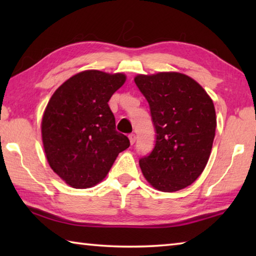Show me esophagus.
Returning a JSON list of instances; mask_svg holds the SVG:
<instances>
[{
    "label": "esophagus",
    "instance_id": "obj_1",
    "mask_svg": "<svg viewBox=\"0 0 256 256\" xmlns=\"http://www.w3.org/2000/svg\"><path fill=\"white\" fill-rule=\"evenodd\" d=\"M128 138H130V144H134V142H136V134L134 133H131V134H128Z\"/></svg>",
    "mask_w": 256,
    "mask_h": 256
}]
</instances>
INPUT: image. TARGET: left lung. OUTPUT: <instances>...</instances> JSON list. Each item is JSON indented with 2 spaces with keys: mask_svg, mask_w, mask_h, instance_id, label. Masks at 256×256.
<instances>
[{
  "mask_svg": "<svg viewBox=\"0 0 256 256\" xmlns=\"http://www.w3.org/2000/svg\"><path fill=\"white\" fill-rule=\"evenodd\" d=\"M134 82L149 102L156 144L138 160L156 190L176 192L202 174L216 134L214 102L192 78L178 72L138 74Z\"/></svg>",
  "mask_w": 256,
  "mask_h": 256,
  "instance_id": "obj_1",
  "label": "left lung"
}]
</instances>
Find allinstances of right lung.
Returning <instances> with one entry per match:
<instances>
[{
	"instance_id": "obj_1",
	"label": "right lung",
	"mask_w": 256,
	"mask_h": 256,
	"mask_svg": "<svg viewBox=\"0 0 256 256\" xmlns=\"http://www.w3.org/2000/svg\"><path fill=\"white\" fill-rule=\"evenodd\" d=\"M125 80L123 73L80 72L58 86L47 104L42 120L47 162L72 188L98 184L130 146L128 136L116 131L108 106Z\"/></svg>"
}]
</instances>
